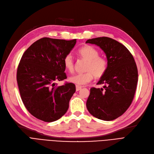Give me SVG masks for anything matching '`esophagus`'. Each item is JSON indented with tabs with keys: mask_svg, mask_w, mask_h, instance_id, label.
<instances>
[{
	"mask_svg": "<svg viewBox=\"0 0 154 154\" xmlns=\"http://www.w3.org/2000/svg\"><path fill=\"white\" fill-rule=\"evenodd\" d=\"M82 89V86H78V85H76V91H79V90H81Z\"/></svg>",
	"mask_w": 154,
	"mask_h": 154,
	"instance_id": "esophagus-1",
	"label": "esophagus"
}]
</instances>
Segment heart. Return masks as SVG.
Returning <instances> with one entry per match:
<instances>
[{"instance_id": "b5f03b06", "label": "heart", "mask_w": 154, "mask_h": 154, "mask_svg": "<svg viewBox=\"0 0 154 154\" xmlns=\"http://www.w3.org/2000/svg\"><path fill=\"white\" fill-rule=\"evenodd\" d=\"M79 54L88 61L85 70L82 73L74 74L69 78V81L77 85H84L92 80L93 76L96 79L103 77L108 69V61L104 57L99 56L97 49L91 45H85L78 51ZM63 64L66 69L70 73L74 69V62L71 54H67L63 58Z\"/></svg>"}]
</instances>
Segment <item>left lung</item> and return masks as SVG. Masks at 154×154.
<instances>
[{
  "mask_svg": "<svg viewBox=\"0 0 154 154\" xmlns=\"http://www.w3.org/2000/svg\"><path fill=\"white\" fill-rule=\"evenodd\" d=\"M104 51L108 69L97 84L103 88H91L86 102L89 112L103 121L114 120L122 116L132 103L138 82V69L129 51L114 39L102 37L89 39Z\"/></svg>",
  "mask_w": 154,
  "mask_h": 154,
  "instance_id": "obj_1",
  "label": "left lung"
}]
</instances>
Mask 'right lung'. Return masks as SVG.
Instances as JSON below:
<instances>
[{
  "label": "right lung",
  "instance_id": "obj_1",
  "mask_svg": "<svg viewBox=\"0 0 154 154\" xmlns=\"http://www.w3.org/2000/svg\"><path fill=\"white\" fill-rule=\"evenodd\" d=\"M75 44L76 39L44 37L21 57L16 74L21 98L27 110L40 120L57 121L68 110L75 86L66 82L58 86L56 82L66 79L63 58Z\"/></svg>",
  "mask_w": 154,
  "mask_h": 154
}]
</instances>
